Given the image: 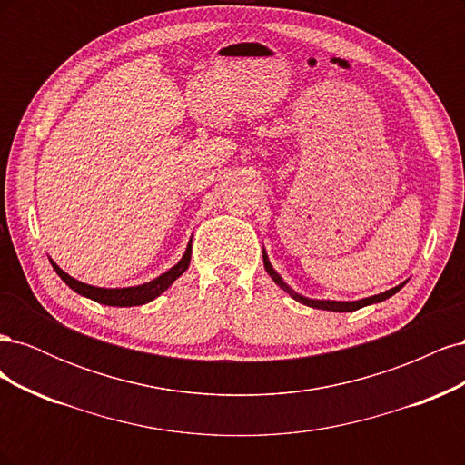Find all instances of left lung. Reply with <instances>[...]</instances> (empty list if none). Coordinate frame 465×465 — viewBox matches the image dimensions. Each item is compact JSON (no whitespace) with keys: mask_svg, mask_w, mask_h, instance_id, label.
<instances>
[{"mask_svg":"<svg viewBox=\"0 0 465 465\" xmlns=\"http://www.w3.org/2000/svg\"><path fill=\"white\" fill-rule=\"evenodd\" d=\"M263 267H265V272L270 273V277L275 281V285H279L281 289H283L285 292H289L291 297L297 301V302H302V304H306V306H311V308H320V311H331V312H353V311H359V308H362V306H369V304H376V302H382V301H386V299H390V297H393V294H396L407 281H403V283H400L398 287H393V289H390V291H384V292H380V294H374V297H367V299H361V301H320V299H308V297H302V294H299L297 291H292L285 281H283V277H281L275 270H273V265L270 263V258H267V252H265V248H263Z\"/></svg>","mask_w":465,"mask_h":465,"instance_id":"left-lung-1","label":"left lung"}]
</instances>
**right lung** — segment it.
Here are the masks:
<instances>
[{
  "label": "right lung",
  "mask_w": 465,
  "mask_h": 465,
  "mask_svg": "<svg viewBox=\"0 0 465 465\" xmlns=\"http://www.w3.org/2000/svg\"><path fill=\"white\" fill-rule=\"evenodd\" d=\"M190 258H192V241L188 242L184 256H182L180 262L176 265H173L171 270L164 272L159 277H154L153 281H149V283L135 285V287H122V289H104V287H94V285L81 283V281L74 279L72 275H67L54 260H50V263L55 270V273L62 277L64 283L69 289H74L77 294H81V297H87V299H91L98 304L120 306L122 308V306H142V304L151 302L153 299H157L159 294H163L182 273L188 270Z\"/></svg>",
  "instance_id": "right-lung-1"
}]
</instances>
